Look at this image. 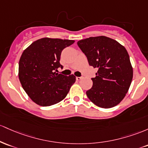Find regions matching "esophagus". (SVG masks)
<instances>
[{"label":"esophagus","instance_id":"esophagus-1","mask_svg":"<svg viewBox=\"0 0 148 148\" xmlns=\"http://www.w3.org/2000/svg\"><path fill=\"white\" fill-rule=\"evenodd\" d=\"M82 78V77H76V79H77V80H80Z\"/></svg>","mask_w":148,"mask_h":148}]
</instances>
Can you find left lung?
<instances>
[{
    "instance_id": "8db88e82",
    "label": "left lung",
    "mask_w": 148,
    "mask_h": 148,
    "mask_svg": "<svg viewBox=\"0 0 148 148\" xmlns=\"http://www.w3.org/2000/svg\"><path fill=\"white\" fill-rule=\"evenodd\" d=\"M77 45L90 66L98 69L87 91L93 103L103 108L117 106L126 96L133 78V68L124 46L106 36L81 40Z\"/></svg>"
}]
</instances>
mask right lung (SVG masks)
<instances>
[{
	"label": "right lung",
	"mask_w": 148,
	"mask_h": 148,
	"mask_svg": "<svg viewBox=\"0 0 148 148\" xmlns=\"http://www.w3.org/2000/svg\"><path fill=\"white\" fill-rule=\"evenodd\" d=\"M73 40L43 38L35 41L21 54L19 79L23 89L38 105L49 106L62 101L75 82V76L57 73L63 49Z\"/></svg>",
	"instance_id": "right-lung-1"
}]
</instances>
